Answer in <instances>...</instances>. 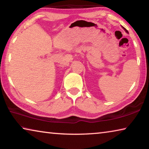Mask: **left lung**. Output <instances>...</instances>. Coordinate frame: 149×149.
Here are the masks:
<instances>
[{"instance_id": "1", "label": "left lung", "mask_w": 149, "mask_h": 149, "mask_svg": "<svg viewBox=\"0 0 149 149\" xmlns=\"http://www.w3.org/2000/svg\"><path fill=\"white\" fill-rule=\"evenodd\" d=\"M123 29H125V31L126 32H127V33H128V31H127V30H126V29H125V28H124V27H123Z\"/></svg>"}]
</instances>
